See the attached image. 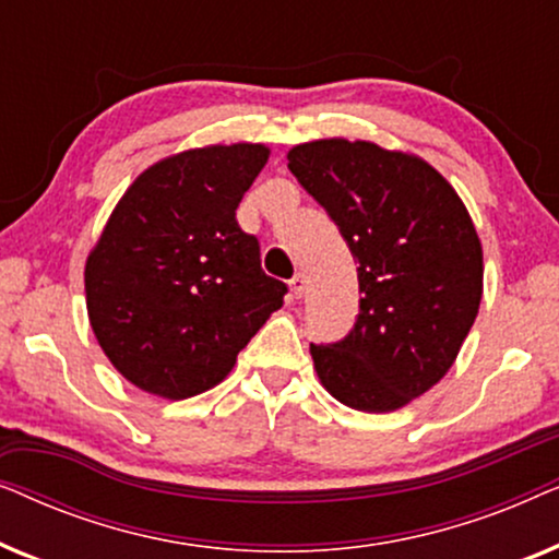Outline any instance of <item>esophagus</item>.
<instances>
[{
    "instance_id": "esophagus-1",
    "label": "esophagus",
    "mask_w": 559,
    "mask_h": 559,
    "mask_svg": "<svg viewBox=\"0 0 559 559\" xmlns=\"http://www.w3.org/2000/svg\"><path fill=\"white\" fill-rule=\"evenodd\" d=\"M305 289H308V280H305V274H295V277L289 280V293H293L295 300H300Z\"/></svg>"
}]
</instances>
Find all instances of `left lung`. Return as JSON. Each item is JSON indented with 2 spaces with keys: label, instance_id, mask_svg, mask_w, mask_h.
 <instances>
[{
  "label": "left lung",
  "instance_id": "obj_1",
  "mask_svg": "<svg viewBox=\"0 0 559 559\" xmlns=\"http://www.w3.org/2000/svg\"><path fill=\"white\" fill-rule=\"evenodd\" d=\"M358 262L361 312L333 346H312L320 384L350 409L407 407L455 364L484 297V249L455 188L427 163L369 140L287 152Z\"/></svg>",
  "mask_w": 559,
  "mask_h": 559
}]
</instances>
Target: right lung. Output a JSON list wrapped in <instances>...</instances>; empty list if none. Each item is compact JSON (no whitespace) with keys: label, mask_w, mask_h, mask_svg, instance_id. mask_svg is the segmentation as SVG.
<instances>
[{"label":"right lung","mask_w":559,"mask_h":559,"mask_svg":"<svg viewBox=\"0 0 559 559\" xmlns=\"http://www.w3.org/2000/svg\"><path fill=\"white\" fill-rule=\"evenodd\" d=\"M270 159L254 142L205 144L157 159L114 205L86 257L88 323L142 392L180 402L231 373L287 287L266 277L236 224Z\"/></svg>","instance_id":"right-lung-1"}]
</instances>
